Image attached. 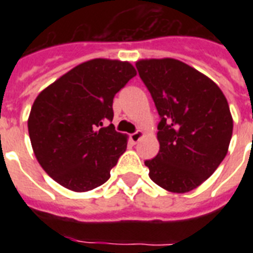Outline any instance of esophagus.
Here are the masks:
<instances>
[{"instance_id": "1", "label": "esophagus", "mask_w": 253, "mask_h": 253, "mask_svg": "<svg viewBox=\"0 0 253 253\" xmlns=\"http://www.w3.org/2000/svg\"><path fill=\"white\" fill-rule=\"evenodd\" d=\"M142 136H143V131L142 130L135 131L134 134L130 135L131 140H132V142H134V143H138L139 140H140V138H142Z\"/></svg>"}]
</instances>
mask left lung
<instances>
[{
  "label": "left lung",
  "instance_id": "left-lung-1",
  "mask_svg": "<svg viewBox=\"0 0 253 253\" xmlns=\"http://www.w3.org/2000/svg\"><path fill=\"white\" fill-rule=\"evenodd\" d=\"M136 69L160 117V150L144 162L151 180L169 192H190L227 154L232 136L227 99L214 81L180 60H140Z\"/></svg>",
  "mask_w": 253,
  "mask_h": 253
}]
</instances>
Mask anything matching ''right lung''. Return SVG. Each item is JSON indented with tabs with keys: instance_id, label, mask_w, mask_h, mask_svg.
I'll return each instance as SVG.
<instances>
[{
	"instance_id": "add662e5",
	"label": "right lung",
	"mask_w": 253,
	"mask_h": 253,
	"mask_svg": "<svg viewBox=\"0 0 253 253\" xmlns=\"http://www.w3.org/2000/svg\"><path fill=\"white\" fill-rule=\"evenodd\" d=\"M135 75L127 61L94 59L39 93L27 122L30 140L57 184L87 192L110 178L127 147L126 136L111 123L113 99Z\"/></svg>"
}]
</instances>
